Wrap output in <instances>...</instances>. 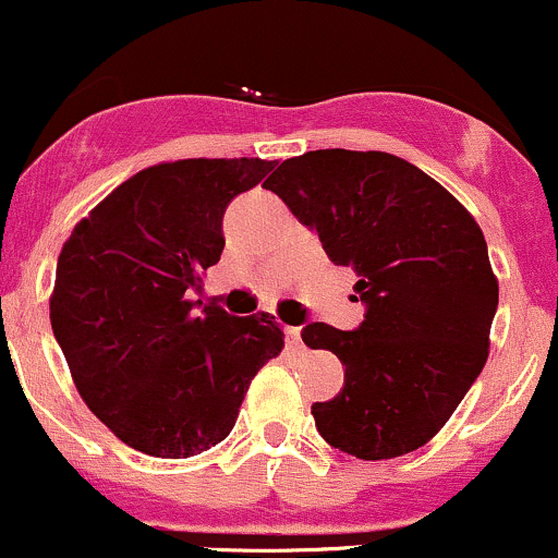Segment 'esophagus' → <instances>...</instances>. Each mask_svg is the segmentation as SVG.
I'll return each instance as SVG.
<instances>
[{"label":"esophagus","mask_w":558,"mask_h":558,"mask_svg":"<svg viewBox=\"0 0 558 558\" xmlns=\"http://www.w3.org/2000/svg\"><path fill=\"white\" fill-rule=\"evenodd\" d=\"M286 341L291 349H301V330L299 328H286Z\"/></svg>","instance_id":"34e87169"}]
</instances>
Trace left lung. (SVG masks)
<instances>
[{
  "label": "left lung",
  "mask_w": 558,
  "mask_h": 558,
  "mask_svg": "<svg viewBox=\"0 0 558 558\" xmlns=\"http://www.w3.org/2000/svg\"><path fill=\"white\" fill-rule=\"evenodd\" d=\"M265 185L360 278V328L301 330L345 367L336 399L312 403L319 435L364 462L425 446L488 360L498 280L475 217L386 151H306Z\"/></svg>",
  "instance_id": "obj_1"
}]
</instances>
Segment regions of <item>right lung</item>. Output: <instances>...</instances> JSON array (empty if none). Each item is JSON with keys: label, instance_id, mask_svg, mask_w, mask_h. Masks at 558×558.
Returning <instances> with one entry per match:
<instances>
[{"label": "right lung", "instance_id": "obj_1", "mask_svg": "<svg viewBox=\"0 0 558 558\" xmlns=\"http://www.w3.org/2000/svg\"><path fill=\"white\" fill-rule=\"evenodd\" d=\"M275 168L178 159L136 172L75 226L57 259L49 317L86 407L123 444L189 459L228 438L248 383L283 351L267 312L189 301L220 262L222 215Z\"/></svg>", "mask_w": 558, "mask_h": 558}]
</instances>
